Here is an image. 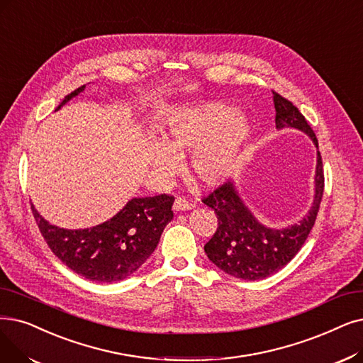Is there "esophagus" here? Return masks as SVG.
I'll list each match as a JSON object with an SVG mask.
<instances>
[{"instance_id":"obj_1","label":"esophagus","mask_w":363,"mask_h":363,"mask_svg":"<svg viewBox=\"0 0 363 363\" xmlns=\"http://www.w3.org/2000/svg\"><path fill=\"white\" fill-rule=\"evenodd\" d=\"M173 209L178 211V212H182V211H190V209H193V204H191V203H188L185 199L178 197V199L175 200V203H173Z\"/></svg>"}]
</instances>
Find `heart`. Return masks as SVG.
<instances>
[{"label": "heart", "instance_id": "heart-1", "mask_svg": "<svg viewBox=\"0 0 363 363\" xmlns=\"http://www.w3.org/2000/svg\"><path fill=\"white\" fill-rule=\"evenodd\" d=\"M250 133L247 118L238 109L218 102L179 106L159 129L160 144L150 147L151 169L170 178L181 169L178 157L188 155V172L203 186L224 184L238 167Z\"/></svg>", "mask_w": 363, "mask_h": 363}]
</instances>
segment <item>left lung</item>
Instances as JSON below:
<instances>
[{
	"instance_id": "left-lung-1",
	"label": "left lung",
	"mask_w": 363,
	"mask_h": 363,
	"mask_svg": "<svg viewBox=\"0 0 363 363\" xmlns=\"http://www.w3.org/2000/svg\"><path fill=\"white\" fill-rule=\"evenodd\" d=\"M273 104L276 128L279 130L291 128L306 133L318 150L313 203L308 213L296 224L273 228L252 213L234 182H225L203 200L218 216L216 233L204 245V252L219 270L243 280L269 277L298 254L314 225L323 196V166L316 135L292 102L273 91Z\"/></svg>"
}]
</instances>
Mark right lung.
I'll return each mask as SVG.
<instances>
[{
	"mask_svg": "<svg viewBox=\"0 0 363 363\" xmlns=\"http://www.w3.org/2000/svg\"><path fill=\"white\" fill-rule=\"evenodd\" d=\"M78 87L62 101L60 109L78 96ZM172 196L133 197L113 218L90 228H60L44 219L34 204V218L53 254L69 269L91 281L113 283L138 272L151 257L164 227L173 219Z\"/></svg>",
	"mask_w": 363,
	"mask_h": 363,
	"instance_id": "1",
	"label": "right lung"
}]
</instances>
